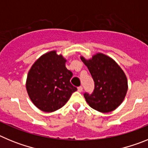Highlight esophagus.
<instances>
[{"instance_id": "1", "label": "esophagus", "mask_w": 148, "mask_h": 148, "mask_svg": "<svg viewBox=\"0 0 148 148\" xmlns=\"http://www.w3.org/2000/svg\"><path fill=\"white\" fill-rule=\"evenodd\" d=\"M82 90H83V87H82V86H80V87H78V92H82Z\"/></svg>"}]
</instances>
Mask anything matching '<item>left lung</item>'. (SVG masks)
<instances>
[{
	"instance_id": "obj_1",
	"label": "left lung",
	"mask_w": 148,
	"mask_h": 148,
	"mask_svg": "<svg viewBox=\"0 0 148 148\" xmlns=\"http://www.w3.org/2000/svg\"><path fill=\"white\" fill-rule=\"evenodd\" d=\"M94 81V90L84 96L92 108L101 113L114 110L121 104L127 91V80L125 73L115 61L98 53L90 60L81 57Z\"/></svg>"
}]
</instances>
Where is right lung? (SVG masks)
<instances>
[{
    "mask_svg": "<svg viewBox=\"0 0 148 148\" xmlns=\"http://www.w3.org/2000/svg\"><path fill=\"white\" fill-rule=\"evenodd\" d=\"M61 55L51 51L34 63L27 75V92L40 110L53 112L64 105L77 88L72 85L73 73L65 66Z\"/></svg>",
    "mask_w": 148,
    "mask_h": 148,
    "instance_id": "obj_1",
    "label": "right lung"
}]
</instances>
